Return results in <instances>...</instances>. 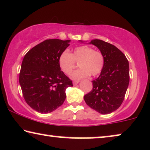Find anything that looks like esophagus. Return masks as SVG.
<instances>
[{"mask_svg": "<svg viewBox=\"0 0 150 150\" xmlns=\"http://www.w3.org/2000/svg\"><path fill=\"white\" fill-rule=\"evenodd\" d=\"M79 81H73V85H77V84H79Z\"/></svg>", "mask_w": 150, "mask_h": 150, "instance_id": "1", "label": "esophagus"}]
</instances>
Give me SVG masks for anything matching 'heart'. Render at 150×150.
<instances>
[{"label":"heart","instance_id":"b5f03b06","mask_svg":"<svg viewBox=\"0 0 150 150\" xmlns=\"http://www.w3.org/2000/svg\"><path fill=\"white\" fill-rule=\"evenodd\" d=\"M76 61L79 62L81 68L72 72L70 77L74 80H80L92 74L96 76L101 73L104 65L103 54L99 51L88 46H81L74 49L71 53L64 50L58 59L59 65L65 74H69L76 66Z\"/></svg>","mask_w":150,"mask_h":150}]
</instances>
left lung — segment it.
<instances>
[{
    "label": "left lung",
    "instance_id": "obj_1",
    "mask_svg": "<svg viewBox=\"0 0 150 150\" xmlns=\"http://www.w3.org/2000/svg\"><path fill=\"white\" fill-rule=\"evenodd\" d=\"M103 54L104 65L93 89L84 96L89 107L101 114L116 110L124 100L130 81L129 63L124 53L114 45L100 40H91Z\"/></svg>",
    "mask_w": 150,
    "mask_h": 150
}]
</instances>
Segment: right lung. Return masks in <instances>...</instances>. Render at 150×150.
<instances>
[{"label":"right lung","instance_id":"add662e5","mask_svg":"<svg viewBox=\"0 0 150 150\" xmlns=\"http://www.w3.org/2000/svg\"><path fill=\"white\" fill-rule=\"evenodd\" d=\"M69 42L46 40L30 49L22 61L19 76L22 94L28 105L40 113L52 112L62 105L65 89L73 86L58 63Z\"/></svg>","mask_w":150,"mask_h":150}]
</instances>
